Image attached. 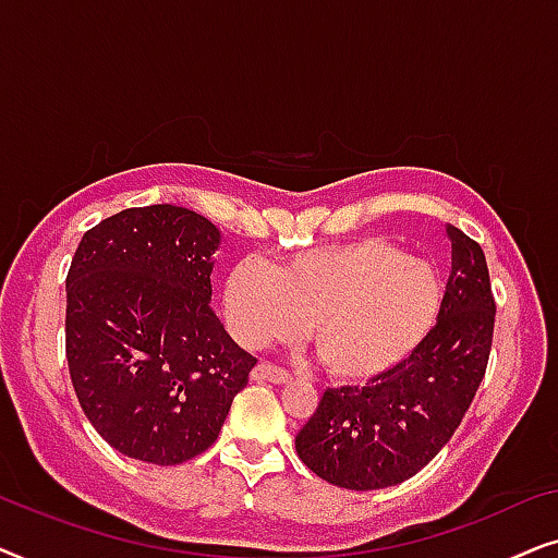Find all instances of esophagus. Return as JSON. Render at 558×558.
<instances>
[{
	"label": "esophagus",
	"mask_w": 558,
	"mask_h": 558,
	"mask_svg": "<svg viewBox=\"0 0 558 558\" xmlns=\"http://www.w3.org/2000/svg\"><path fill=\"white\" fill-rule=\"evenodd\" d=\"M251 380H256V384H274V386H279V384H287L289 373L277 368V365H271V363H258L256 368L251 371Z\"/></svg>",
	"instance_id": "obj_1"
}]
</instances>
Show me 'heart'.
Here are the masks:
<instances>
[{
    "mask_svg": "<svg viewBox=\"0 0 558 558\" xmlns=\"http://www.w3.org/2000/svg\"><path fill=\"white\" fill-rule=\"evenodd\" d=\"M445 281L432 264L384 239L319 246L274 264L241 258L223 281V312L246 348L307 325L332 378L365 384L401 368L439 323Z\"/></svg>",
    "mask_w": 558,
    "mask_h": 558,
    "instance_id": "1",
    "label": "heart"
}]
</instances>
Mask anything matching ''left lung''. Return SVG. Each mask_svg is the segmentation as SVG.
Wrapping results in <instances>:
<instances>
[{"instance_id":"obj_1","label":"left lung","mask_w":558,"mask_h":558,"mask_svg":"<svg viewBox=\"0 0 558 558\" xmlns=\"http://www.w3.org/2000/svg\"><path fill=\"white\" fill-rule=\"evenodd\" d=\"M452 243L445 307L401 368L363 388H327L296 454L317 477L345 490H380L426 468L452 439L483 384L495 300L483 248L447 223Z\"/></svg>"}]
</instances>
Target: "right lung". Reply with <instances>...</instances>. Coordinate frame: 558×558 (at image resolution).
I'll return each instance as SVG.
<instances>
[{
    "label": "right lung",
    "mask_w": 558,
    "mask_h": 558,
    "mask_svg": "<svg viewBox=\"0 0 558 558\" xmlns=\"http://www.w3.org/2000/svg\"><path fill=\"white\" fill-rule=\"evenodd\" d=\"M223 235L178 205L83 235L65 279V355L83 414L117 452L182 464L218 439L256 357L210 307Z\"/></svg>",
    "instance_id": "1"
}]
</instances>
